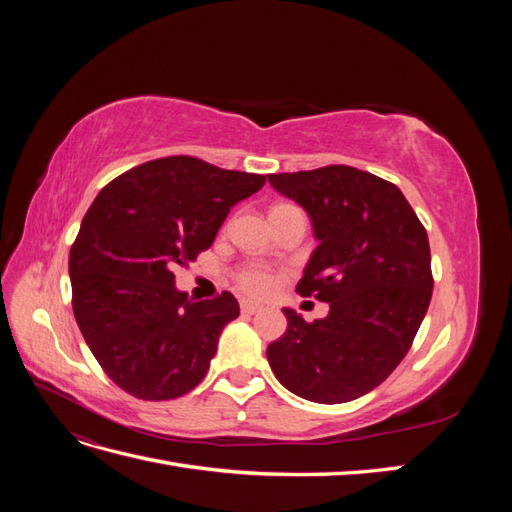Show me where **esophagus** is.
I'll return each instance as SVG.
<instances>
[{
	"instance_id": "34e87169",
	"label": "esophagus",
	"mask_w": 512,
	"mask_h": 512,
	"mask_svg": "<svg viewBox=\"0 0 512 512\" xmlns=\"http://www.w3.org/2000/svg\"><path fill=\"white\" fill-rule=\"evenodd\" d=\"M260 309H262V305L256 303V301H247V299L241 301V312L243 314H256V312H260Z\"/></svg>"
}]
</instances>
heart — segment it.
I'll use <instances>...</instances> for the list:
<instances>
[{
  "mask_svg": "<svg viewBox=\"0 0 512 512\" xmlns=\"http://www.w3.org/2000/svg\"><path fill=\"white\" fill-rule=\"evenodd\" d=\"M237 284L247 294H267L275 284V275L269 267L252 262V265H245L243 269H239Z\"/></svg>",
  "mask_w": 512,
  "mask_h": 512,
  "instance_id": "obj_1",
  "label": "heart"
}]
</instances>
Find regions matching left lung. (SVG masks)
<instances>
[{"instance_id":"1","label":"left lung","mask_w":512,"mask_h":512,"mask_svg":"<svg viewBox=\"0 0 512 512\" xmlns=\"http://www.w3.org/2000/svg\"><path fill=\"white\" fill-rule=\"evenodd\" d=\"M312 220L318 247L297 284L329 303L305 322L284 309L286 333L267 348L275 378L316 404H344L393 374L431 301L427 230L395 183L333 164L269 175Z\"/></svg>"}]
</instances>
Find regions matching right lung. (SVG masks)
<instances>
[{
  "instance_id": "1",
  "label": "right lung",
  "mask_w": 512,
  "mask_h": 512,
  "mask_svg": "<svg viewBox=\"0 0 512 512\" xmlns=\"http://www.w3.org/2000/svg\"><path fill=\"white\" fill-rule=\"evenodd\" d=\"M265 181L170 156L119 175L91 203L70 250L72 309L91 354L119 389L166 401L205 378L239 303L226 290L190 301L175 288L173 269L209 250L230 207Z\"/></svg>"
}]
</instances>
